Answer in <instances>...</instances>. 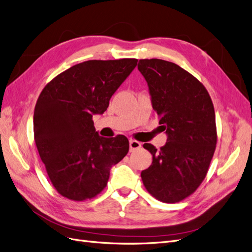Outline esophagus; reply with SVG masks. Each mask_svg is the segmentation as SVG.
I'll list each match as a JSON object with an SVG mask.
<instances>
[{"mask_svg":"<svg viewBox=\"0 0 252 252\" xmlns=\"http://www.w3.org/2000/svg\"><path fill=\"white\" fill-rule=\"evenodd\" d=\"M141 145L142 144L139 141H135V140H130V141H129V147H130V151L140 148Z\"/></svg>","mask_w":252,"mask_h":252,"instance_id":"34e87169","label":"esophagus"}]
</instances>
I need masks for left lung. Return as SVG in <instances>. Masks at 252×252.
I'll use <instances>...</instances> for the list:
<instances>
[{"mask_svg": "<svg viewBox=\"0 0 252 252\" xmlns=\"http://www.w3.org/2000/svg\"><path fill=\"white\" fill-rule=\"evenodd\" d=\"M152 107L167 142L158 150L144 144L152 164L141 172L147 191L158 201L177 203L193 193L206 177L217 145L216 114L208 91L179 65L140 60Z\"/></svg>", "mask_w": 252, "mask_h": 252, "instance_id": "1", "label": "left lung"}]
</instances>
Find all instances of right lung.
<instances>
[{"instance_id":"right-lung-1","label":"right lung","mask_w":252,"mask_h":252,"mask_svg":"<svg viewBox=\"0 0 252 252\" xmlns=\"http://www.w3.org/2000/svg\"><path fill=\"white\" fill-rule=\"evenodd\" d=\"M136 59L89 60L68 68L41 93L33 113L37 151L57 191L93 199L107 185L110 169L129 150L126 136L98 135L93 116L103 114Z\"/></svg>"}]
</instances>
